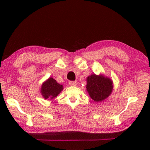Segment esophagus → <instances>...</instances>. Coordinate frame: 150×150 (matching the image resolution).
I'll return each instance as SVG.
<instances>
[{"instance_id":"esophagus-1","label":"esophagus","mask_w":150,"mask_h":150,"mask_svg":"<svg viewBox=\"0 0 150 150\" xmlns=\"http://www.w3.org/2000/svg\"><path fill=\"white\" fill-rule=\"evenodd\" d=\"M69 84L72 86H75L77 85V83L76 82V81H70L69 82Z\"/></svg>"}]
</instances>
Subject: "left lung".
Listing matches in <instances>:
<instances>
[{
    "mask_svg": "<svg viewBox=\"0 0 150 150\" xmlns=\"http://www.w3.org/2000/svg\"><path fill=\"white\" fill-rule=\"evenodd\" d=\"M112 82L110 79L103 76L93 74L87 78L86 88L94 101H102L111 94L112 90Z\"/></svg>",
    "mask_w": 150,
    "mask_h": 150,
    "instance_id": "8db88e82",
    "label": "left lung"
}]
</instances>
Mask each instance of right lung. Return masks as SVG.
<instances>
[{
  "mask_svg": "<svg viewBox=\"0 0 150 150\" xmlns=\"http://www.w3.org/2000/svg\"><path fill=\"white\" fill-rule=\"evenodd\" d=\"M62 89V85L57 83L55 79L51 78L42 84L41 93L45 99L49 98L52 99L56 97Z\"/></svg>",
  "mask_w": 150,
  "mask_h": 150,
  "instance_id": "add662e5",
  "label": "right lung"
}]
</instances>
